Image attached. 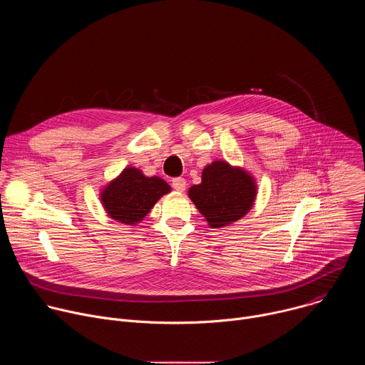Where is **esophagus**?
I'll use <instances>...</instances> for the list:
<instances>
[{
    "mask_svg": "<svg viewBox=\"0 0 365 365\" xmlns=\"http://www.w3.org/2000/svg\"><path fill=\"white\" fill-rule=\"evenodd\" d=\"M172 186L178 192H183L186 189V180L183 178H176L172 180Z\"/></svg>",
    "mask_w": 365,
    "mask_h": 365,
    "instance_id": "34e87169",
    "label": "esophagus"
}]
</instances>
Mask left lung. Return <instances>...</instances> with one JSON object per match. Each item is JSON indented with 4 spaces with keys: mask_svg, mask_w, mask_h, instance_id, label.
<instances>
[{
    "mask_svg": "<svg viewBox=\"0 0 365 365\" xmlns=\"http://www.w3.org/2000/svg\"><path fill=\"white\" fill-rule=\"evenodd\" d=\"M189 199L211 228H222L250 212L257 196L255 179L242 168L215 160L202 170V182L187 190Z\"/></svg>",
    "mask_w": 365,
    "mask_h": 365,
    "instance_id": "obj_1",
    "label": "left lung"
}]
</instances>
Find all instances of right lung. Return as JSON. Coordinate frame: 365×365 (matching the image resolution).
I'll return each instance as SVG.
<instances>
[{
  "label": "right lung",
  "mask_w": 365,
  "mask_h": 365,
  "mask_svg": "<svg viewBox=\"0 0 365 365\" xmlns=\"http://www.w3.org/2000/svg\"><path fill=\"white\" fill-rule=\"evenodd\" d=\"M170 190L172 187L162 178H147L140 169L128 166L101 190L99 199L111 220L135 225Z\"/></svg>",
  "instance_id": "1"
}]
</instances>
